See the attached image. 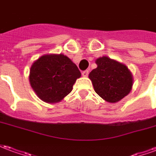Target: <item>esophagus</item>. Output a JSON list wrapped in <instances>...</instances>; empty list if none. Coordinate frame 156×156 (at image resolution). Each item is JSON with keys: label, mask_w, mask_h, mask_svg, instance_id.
<instances>
[{"label": "esophagus", "mask_w": 156, "mask_h": 156, "mask_svg": "<svg viewBox=\"0 0 156 156\" xmlns=\"http://www.w3.org/2000/svg\"><path fill=\"white\" fill-rule=\"evenodd\" d=\"M88 73H89V71H88V70H86V71H83L82 73V75H83V77H88Z\"/></svg>", "instance_id": "esophagus-1"}]
</instances>
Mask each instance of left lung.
<instances>
[{
    "mask_svg": "<svg viewBox=\"0 0 156 156\" xmlns=\"http://www.w3.org/2000/svg\"><path fill=\"white\" fill-rule=\"evenodd\" d=\"M95 62L97 68L90 72L88 78L103 99L115 104L130 93L134 78L126 65L107 56L97 58Z\"/></svg>",
    "mask_w": 156,
    "mask_h": 156,
    "instance_id": "left-lung-1",
    "label": "left lung"
}]
</instances>
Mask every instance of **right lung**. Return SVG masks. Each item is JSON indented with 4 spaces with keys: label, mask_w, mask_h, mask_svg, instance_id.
<instances>
[{
    "label": "right lung",
    "mask_w": 156,
    "mask_h": 156,
    "mask_svg": "<svg viewBox=\"0 0 156 156\" xmlns=\"http://www.w3.org/2000/svg\"><path fill=\"white\" fill-rule=\"evenodd\" d=\"M80 77L78 67L67 56L45 54L31 66L29 81L40 99L48 104H57L71 93Z\"/></svg>",
    "instance_id": "add662e5"
}]
</instances>
